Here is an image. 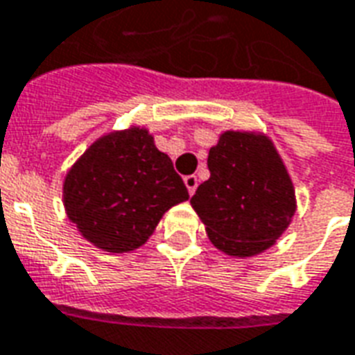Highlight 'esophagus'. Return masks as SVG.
<instances>
[{
	"label": "esophagus",
	"instance_id": "esophagus-1",
	"mask_svg": "<svg viewBox=\"0 0 355 355\" xmlns=\"http://www.w3.org/2000/svg\"><path fill=\"white\" fill-rule=\"evenodd\" d=\"M184 184L186 188H188L190 196H192V193L196 192V188H198V177H196V175H188V177H184Z\"/></svg>",
	"mask_w": 355,
	"mask_h": 355
}]
</instances>
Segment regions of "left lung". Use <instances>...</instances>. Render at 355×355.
<instances>
[{
    "instance_id": "left-lung-1",
    "label": "left lung",
    "mask_w": 355,
    "mask_h": 355,
    "mask_svg": "<svg viewBox=\"0 0 355 355\" xmlns=\"http://www.w3.org/2000/svg\"><path fill=\"white\" fill-rule=\"evenodd\" d=\"M211 177L192 196L211 243L230 257L274 245L297 211L295 188L274 142L262 132L224 131L209 150Z\"/></svg>"
}]
</instances>
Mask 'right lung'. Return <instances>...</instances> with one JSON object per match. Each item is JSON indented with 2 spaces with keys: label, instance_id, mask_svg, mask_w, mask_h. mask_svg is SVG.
<instances>
[{
  "label": "right lung",
  "instance_id": "1",
  "mask_svg": "<svg viewBox=\"0 0 355 355\" xmlns=\"http://www.w3.org/2000/svg\"><path fill=\"white\" fill-rule=\"evenodd\" d=\"M62 198L83 238L102 251L129 253L190 196L169 155L148 129L132 125L94 140L68 171Z\"/></svg>",
  "mask_w": 355,
  "mask_h": 355
}]
</instances>
